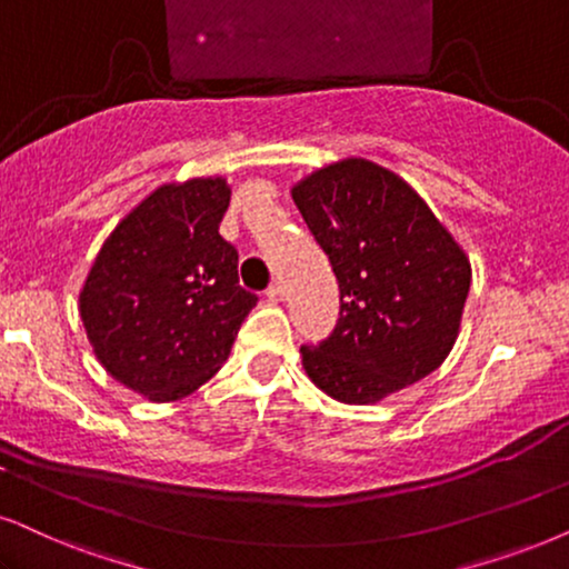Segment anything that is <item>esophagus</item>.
Masks as SVG:
<instances>
[{"mask_svg": "<svg viewBox=\"0 0 569 569\" xmlns=\"http://www.w3.org/2000/svg\"><path fill=\"white\" fill-rule=\"evenodd\" d=\"M268 301H270V305H278V301H283V286L272 283L268 289Z\"/></svg>", "mask_w": 569, "mask_h": 569, "instance_id": "34e87169", "label": "esophagus"}]
</instances>
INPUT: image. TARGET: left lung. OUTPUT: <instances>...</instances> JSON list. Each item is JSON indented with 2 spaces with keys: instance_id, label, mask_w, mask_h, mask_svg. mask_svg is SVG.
Segmentation results:
<instances>
[{
  "instance_id": "obj_1",
  "label": "left lung",
  "mask_w": 569,
  "mask_h": 569,
  "mask_svg": "<svg viewBox=\"0 0 569 569\" xmlns=\"http://www.w3.org/2000/svg\"><path fill=\"white\" fill-rule=\"evenodd\" d=\"M291 197L341 291L333 333L301 347L309 380L341 405H378L441 368L472 268L426 199L365 157L322 164Z\"/></svg>"
}]
</instances>
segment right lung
<instances>
[{"label": "right lung", "mask_w": 569, "mask_h": 569, "mask_svg": "<svg viewBox=\"0 0 569 569\" xmlns=\"http://www.w3.org/2000/svg\"><path fill=\"white\" fill-rule=\"evenodd\" d=\"M228 201L222 176L162 183L107 236L78 297L99 365L154 405L204 386L257 305L218 233Z\"/></svg>", "instance_id": "1"}]
</instances>
